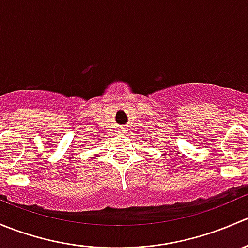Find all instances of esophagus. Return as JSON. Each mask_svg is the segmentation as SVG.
Returning <instances> with one entry per match:
<instances>
[{"label": "esophagus", "instance_id": "obj_1", "mask_svg": "<svg viewBox=\"0 0 248 248\" xmlns=\"http://www.w3.org/2000/svg\"><path fill=\"white\" fill-rule=\"evenodd\" d=\"M120 129V133H124V131H126V128H124V127H121V128H119Z\"/></svg>", "mask_w": 248, "mask_h": 248}]
</instances>
